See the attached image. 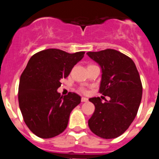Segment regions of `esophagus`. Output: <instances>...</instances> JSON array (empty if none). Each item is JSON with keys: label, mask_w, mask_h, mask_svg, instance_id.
<instances>
[{"label": "esophagus", "mask_w": 159, "mask_h": 159, "mask_svg": "<svg viewBox=\"0 0 159 159\" xmlns=\"http://www.w3.org/2000/svg\"><path fill=\"white\" fill-rule=\"evenodd\" d=\"M81 101H82V102H88V98H85V97H82Z\"/></svg>", "instance_id": "esophagus-1"}]
</instances>
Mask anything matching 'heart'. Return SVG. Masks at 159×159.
<instances>
[{
    "instance_id": "obj_1",
    "label": "heart",
    "mask_w": 159,
    "mask_h": 159,
    "mask_svg": "<svg viewBox=\"0 0 159 159\" xmlns=\"http://www.w3.org/2000/svg\"><path fill=\"white\" fill-rule=\"evenodd\" d=\"M81 91H82V92H86V91H85V90H84V89H82V90H81Z\"/></svg>"
}]
</instances>
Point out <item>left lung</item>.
Segmentation results:
<instances>
[{
	"mask_svg": "<svg viewBox=\"0 0 159 159\" xmlns=\"http://www.w3.org/2000/svg\"><path fill=\"white\" fill-rule=\"evenodd\" d=\"M102 70L99 93L110 97L89 99L95 111L88 120L94 134L102 139H115L128 129L137 115L143 95L141 80L134 61L120 52L106 49L87 53Z\"/></svg>",
	"mask_w": 159,
	"mask_h": 159,
	"instance_id": "left-lung-1",
	"label": "left lung"
}]
</instances>
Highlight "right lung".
<instances>
[{
	"label": "right lung",
	"mask_w": 159,
	"mask_h": 159,
	"mask_svg": "<svg viewBox=\"0 0 159 159\" xmlns=\"http://www.w3.org/2000/svg\"><path fill=\"white\" fill-rule=\"evenodd\" d=\"M84 52L67 53L49 48L33 55L20 79L19 107L29 130L38 137L50 139L66 129L71 111L81 102L73 92L61 96L60 80L82 60Z\"/></svg>",
	"instance_id": "obj_1"
}]
</instances>
